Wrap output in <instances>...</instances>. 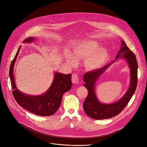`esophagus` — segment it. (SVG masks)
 Listing matches in <instances>:
<instances>
[{
    "mask_svg": "<svg viewBox=\"0 0 147 147\" xmlns=\"http://www.w3.org/2000/svg\"><path fill=\"white\" fill-rule=\"evenodd\" d=\"M71 80H72V82L73 83H79V77L78 76V74L76 73H73L72 74V77H71Z\"/></svg>",
    "mask_w": 147,
    "mask_h": 147,
    "instance_id": "34e87169",
    "label": "esophagus"
}]
</instances>
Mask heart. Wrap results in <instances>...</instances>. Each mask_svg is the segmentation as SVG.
I'll use <instances>...</instances> for the list:
<instances>
[{
  "instance_id": "b5f03b06",
  "label": "heart",
  "mask_w": 147,
  "mask_h": 147,
  "mask_svg": "<svg viewBox=\"0 0 147 147\" xmlns=\"http://www.w3.org/2000/svg\"><path fill=\"white\" fill-rule=\"evenodd\" d=\"M99 45L95 41L83 42L76 46L72 50L71 57H68L69 63L76 65V61L84 60V65L89 69L101 67L106 61L108 53L104 49H98Z\"/></svg>"
}]
</instances>
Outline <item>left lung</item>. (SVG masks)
Masks as SVG:
<instances>
[{
  "label": "left lung",
  "mask_w": 147,
  "mask_h": 147,
  "mask_svg": "<svg viewBox=\"0 0 147 147\" xmlns=\"http://www.w3.org/2000/svg\"><path fill=\"white\" fill-rule=\"evenodd\" d=\"M122 47L119 51L116 58L123 55L129 64L130 69L131 81L130 88L125 95L119 101L110 104H104L99 102L95 91V84L99 78L111 64L101 68L88 72L84 74V86L88 91V95L83 102V110L89 117L95 120L107 119L118 115L125 109L132 97L136 89L138 83V64L134 53L131 51L124 42L121 41Z\"/></svg>",
  "instance_id": "8db88e82"
}]
</instances>
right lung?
<instances>
[{
    "instance_id": "obj_1",
    "label": "right lung",
    "mask_w": 147,
    "mask_h": 147,
    "mask_svg": "<svg viewBox=\"0 0 147 147\" xmlns=\"http://www.w3.org/2000/svg\"><path fill=\"white\" fill-rule=\"evenodd\" d=\"M34 37H30L23 42L33 41ZM20 48L12 61L9 68V76L13 96L17 103L26 110L41 116H50L55 114L61 103L63 95L70 90L72 86L71 74H63L55 73V78L48 90L40 96H27L17 88L13 74V66L17 58Z\"/></svg>"
}]
</instances>
